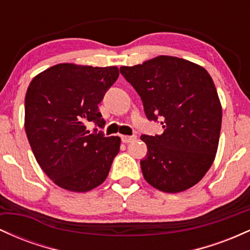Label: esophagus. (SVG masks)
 I'll return each instance as SVG.
<instances>
[{
	"label": "esophagus",
	"mask_w": 250,
	"mask_h": 250,
	"mask_svg": "<svg viewBox=\"0 0 250 250\" xmlns=\"http://www.w3.org/2000/svg\"><path fill=\"white\" fill-rule=\"evenodd\" d=\"M121 139L123 143H130L136 140V136H127V135H122Z\"/></svg>",
	"instance_id": "34e87169"
}]
</instances>
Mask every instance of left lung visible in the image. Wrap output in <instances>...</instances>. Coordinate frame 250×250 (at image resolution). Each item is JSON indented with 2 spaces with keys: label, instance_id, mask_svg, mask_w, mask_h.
Returning <instances> with one entry per match:
<instances>
[{
  "label": "left lung",
  "instance_id": "obj_1",
  "mask_svg": "<svg viewBox=\"0 0 250 250\" xmlns=\"http://www.w3.org/2000/svg\"><path fill=\"white\" fill-rule=\"evenodd\" d=\"M137 91L148 120H161L165 131L142 135L148 153L141 160L145 180L165 193L199 183L219 147L222 105L208 71L188 60L156 56L120 68Z\"/></svg>",
  "mask_w": 250,
  "mask_h": 250
}]
</instances>
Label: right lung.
<instances>
[{
    "label": "right lung",
    "instance_id": "obj_1",
    "mask_svg": "<svg viewBox=\"0 0 250 250\" xmlns=\"http://www.w3.org/2000/svg\"><path fill=\"white\" fill-rule=\"evenodd\" d=\"M117 67L60 63L31 80L24 101V129L37 163L55 185L85 193L107 179L121 139L91 134L85 123L104 125L99 103L119 77Z\"/></svg>",
    "mask_w": 250,
    "mask_h": 250
}]
</instances>
